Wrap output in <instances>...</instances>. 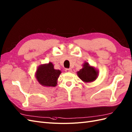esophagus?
<instances>
[{
	"instance_id": "34e87169",
	"label": "esophagus",
	"mask_w": 132,
	"mask_h": 132,
	"mask_svg": "<svg viewBox=\"0 0 132 132\" xmlns=\"http://www.w3.org/2000/svg\"><path fill=\"white\" fill-rule=\"evenodd\" d=\"M65 72H67V73H71V72H72V70H71V69H68V68H67V69H65Z\"/></svg>"
}]
</instances>
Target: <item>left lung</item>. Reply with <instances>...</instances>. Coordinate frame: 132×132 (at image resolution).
<instances>
[{
  "instance_id": "left-lung-1",
  "label": "left lung",
  "mask_w": 132,
  "mask_h": 132,
  "mask_svg": "<svg viewBox=\"0 0 132 132\" xmlns=\"http://www.w3.org/2000/svg\"><path fill=\"white\" fill-rule=\"evenodd\" d=\"M82 67V68L77 72L79 78L85 82L95 81L98 77V70L94 67L90 66L87 62H85Z\"/></svg>"
}]
</instances>
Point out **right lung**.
Here are the masks:
<instances>
[{
  "label": "right lung",
  "mask_w": 132,
  "mask_h": 132,
  "mask_svg": "<svg viewBox=\"0 0 132 132\" xmlns=\"http://www.w3.org/2000/svg\"><path fill=\"white\" fill-rule=\"evenodd\" d=\"M61 71L54 69L51 62L39 65L36 72V78L44 86L54 87L57 84V80Z\"/></svg>",
  "instance_id": "add662e5"
}]
</instances>
